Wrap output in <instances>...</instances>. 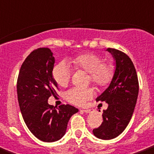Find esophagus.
<instances>
[{
  "mask_svg": "<svg viewBox=\"0 0 154 154\" xmlns=\"http://www.w3.org/2000/svg\"><path fill=\"white\" fill-rule=\"evenodd\" d=\"M81 112H84V113H88L91 112V109H81Z\"/></svg>",
  "mask_w": 154,
  "mask_h": 154,
  "instance_id": "obj_1",
  "label": "esophagus"
}]
</instances>
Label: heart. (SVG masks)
Returning a JSON list of instances; mask_svg holds the SVG:
<instances>
[{
	"label": "heart",
	"mask_w": 154,
	"mask_h": 154,
	"mask_svg": "<svg viewBox=\"0 0 154 154\" xmlns=\"http://www.w3.org/2000/svg\"><path fill=\"white\" fill-rule=\"evenodd\" d=\"M73 66L89 73V81L98 87L103 88L109 85L114 75V65L109 61H103L101 55L95 53L79 55L71 60ZM52 77L58 85L65 87L70 80V69L65 62H60L53 67ZM94 95L91 88L73 87L66 92L67 101L77 106H84Z\"/></svg>",
	"instance_id": "obj_1"
}]
</instances>
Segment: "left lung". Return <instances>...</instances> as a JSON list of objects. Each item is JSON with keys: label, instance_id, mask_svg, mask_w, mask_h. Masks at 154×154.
Wrapping results in <instances>:
<instances>
[{"label": "left lung", "instance_id": "obj_1", "mask_svg": "<svg viewBox=\"0 0 154 154\" xmlns=\"http://www.w3.org/2000/svg\"><path fill=\"white\" fill-rule=\"evenodd\" d=\"M115 60L116 69L109 87L97 97L96 101L106 102L102 125L93 129L99 139L109 140L123 132L132 117L139 94V81L132 61L125 53L107 48Z\"/></svg>", "mask_w": 154, "mask_h": 154}]
</instances>
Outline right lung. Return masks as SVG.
I'll return each mask as SVG.
<instances>
[{
	"mask_svg": "<svg viewBox=\"0 0 154 154\" xmlns=\"http://www.w3.org/2000/svg\"><path fill=\"white\" fill-rule=\"evenodd\" d=\"M54 63L50 49H36L22 64L17 80L18 101L23 120L34 136L48 143L61 139L71 116L78 112L69 104L57 109L48 103L49 97L57 95V83L52 77Z\"/></svg>",
	"mask_w": 154,
	"mask_h": 154,
	"instance_id": "right-lung-1",
	"label": "right lung"
}]
</instances>
